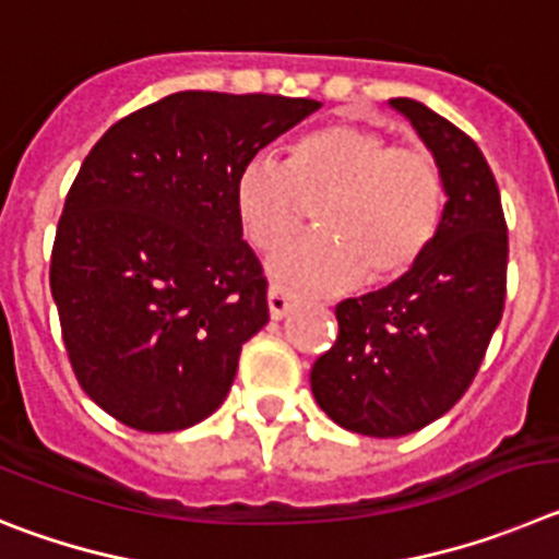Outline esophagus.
<instances>
[{"label": "esophagus", "instance_id": "34e87169", "mask_svg": "<svg viewBox=\"0 0 559 559\" xmlns=\"http://www.w3.org/2000/svg\"><path fill=\"white\" fill-rule=\"evenodd\" d=\"M267 306H270V317H273V320H284V317L292 311V306H295V298H292L286 289H281V286H270Z\"/></svg>", "mask_w": 559, "mask_h": 559}]
</instances>
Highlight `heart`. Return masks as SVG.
Segmentation results:
<instances>
[{
    "label": "heart",
    "mask_w": 559,
    "mask_h": 559,
    "mask_svg": "<svg viewBox=\"0 0 559 559\" xmlns=\"http://www.w3.org/2000/svg\"><path fill=\"white\" fill-rule=\"evenodd\" d=\"M323 234L295 239L270 259V275L300 292L386 284L409 273L435 239L445 205L440 167L429 153L390 147L361 124H325L292 144L286 164L253 155L234 180L245 236L275 250L317 203Z\"/></svg>",
    "instance_id": "1"
}]
</instances>
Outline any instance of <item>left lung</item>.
<instances>
[{"instance_id":"1","label":"left lung","mask_w":559,"mask_h":559,"mask_svg":"<svg viewBox=\"0 0 559 559\" xmlns=\"http://www.w3.org/2000/svg\"><path fill=\"white\" fill-rule=\"evenodd\" d=\"M390 108L440 167L445 205L409 273L336 306L340 336L311 367L320 409L367 437L412 435L462 399L501 323L507 292V223L481 150L417 99L395 97Z\"/></svg>"}]
</instances>
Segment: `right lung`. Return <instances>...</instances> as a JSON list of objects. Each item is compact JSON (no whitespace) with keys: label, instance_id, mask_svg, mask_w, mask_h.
Returning <instances> with one entry per match:
<instances>
[{"label":"right lung","instance_id":"obj_1","mask_svg":"<svg viewBox=\"0 0 559 559\" xmlns=\"http://www.w3.org/2000/svg\"><path fill=\"white\" fill-rule=\"evenodd\" d=\"M317 99L178 92L110 124L67 194L49 286L74 376L139 431L217 412L267 281L242 239L234 180Z\"/></svg>","mask_w":559,"mask_h":559}]
</instances>
